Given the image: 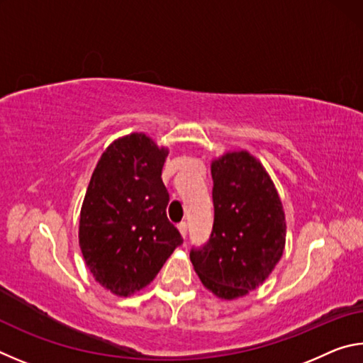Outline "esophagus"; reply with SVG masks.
I'll list each match as a JSON object with an SVG mask.
<instances>
[{"label":"esophagus","mask_w":363,"mask_h":363,"mask_svg":"<svg viewBox=\"0 0 363 363\" xmlns=\"http://www.w3.org/2000/svg\"><path fill=\"white\" fill-rule=\"evenodd\" d=\"M177 229H179L181 235H182L184 238L187 237V223H179V224H177Z\"/></svg>","instance_id":"34e87169"}]
</instances>
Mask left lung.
<instances>
[{
  "instance_id": "1",
  "label": "left lung",
  "mask_w": 363,
  "mask_h": 363,
  "mask_svg": "<svg viewBox=\"0 0 363 363\" xmlns=\"http://www.w3.org/2000/svg\"><path fill=\"white\" fill-rule=\"evenodd\" d=\"M211 177V235L192 247L190 261L208 290L233 299L259 286L280 261L285 214L266 169L250 153H227L213 162Z\"/></svg>"
}]
</instances>
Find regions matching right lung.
I'll use <instances>...</instances> for the list:
<instances>
[{"label":"right lung","mask_w":363,"mask_h":363,"mask_svg":"<svg viewBox=\"0 0 363 363\" xmlns=\"http://www.w3.org/2000/svg\"><path fill=\"white\" fill-rule=\"evenodd\" d=\"M167 155L145 134L121 138L102 153L86 190L79 248L96 280L118 296L149 285L184 242L167 216Z\"/></svg>","instance_id":"add662e5"}]
</instances>
